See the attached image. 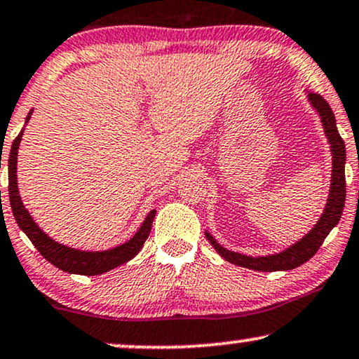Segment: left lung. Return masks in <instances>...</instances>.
Listing matches in <instances>:
<instances>
[{"label":"left lung","mask_w":359,"mask_h":359,"mask_svg":"<svg viewBox=\"0 0 359 359\" xmlns=\"http://www.w3.org/2000/svg\"><path fill=\"white\" fill-rule=\"evenodd\" d=\"M309 99L313 105V109L318 111L322 117L325 133H327L330 145H332V155H333V170H332V186H330V198L327 203V208L316 222V226L306 234L304 239L293 244L292 248L283 250L280 254L267 255V257H250V255H242L232 250H227L222 245L217 244L212 239V236L206 232L208 241L211 245L217 250L221 257H224L227 262L241 265V267L252 269V271L260 272H276V271H292V269L299 267V265L305 264L313 255L318 252L320 245L327 239L330 231L338 224L339 217L343 214L344 208V198H346V180H344V161H346V150H344V142L339 137L337 130V120L332 109H330L328 102L323 99L320 94L315 92H309Z\"/></svg>","instance_id":"left-lung-1"}]
</instances>
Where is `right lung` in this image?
<instances>
[{"label":"right lung","mask_w":359,"mask_h":359,"mask_svg":"<svg viewBox=\"0 0 359 359\" xmlns=\"http://www.w3.org/2000/svg\"><path fill=\"white\" fill-rule=\"evenodd\" d=\"M32 111H29L26 120H29ZM22 132L18 135L11 145L8 158V191H9V203H11V211L15 214V219L21 231L29 237V241L34 244V248L39 250V254L60 271L69 273H79V276H99V273L109 272L111 269L118 267L140 252V249L145 244L147 237L150 236L153 219H155V209L148 214L145 222L140 227L128 242H125L117 248L104 250V252H82V250L66 248V245L57 244L50 239L48 234H44L39 229V226L32 221L29 212L22 206L20 191H18V178H16V163H18V148H20Z\"/></svg>","instance_id":"1"}]
</instances>
